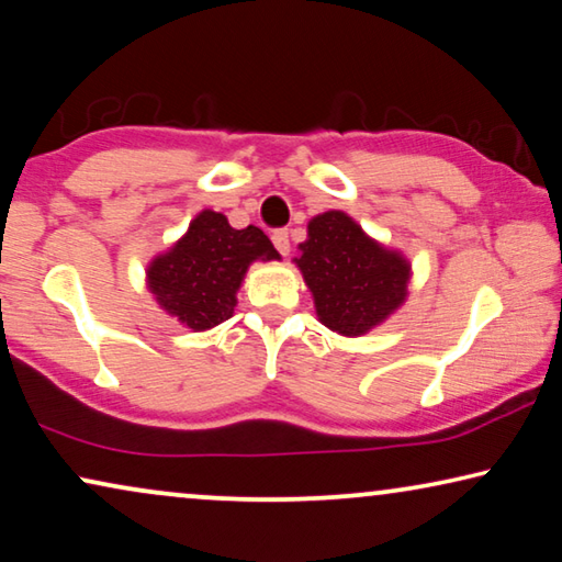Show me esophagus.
I'll list each match as a JSON object with an SVG mask.
<instances>
[{
  "instance_id": "34e87169",
  "label": "esophagus",
  "mask_w": 562,
  "mask_h": 562,
  "mask_svg": "<svg viewBox=\"0 0 562 562\" xmlns=\"http://www.w3.org/2000/svg\"><path fill=\"white\" fill-rule=\"evenodd\" d=\"M271 240L276 245V250L281 252V256H289L291 245H289V229H276V233L271 235Z\"/></svg>"
}]
</instances>
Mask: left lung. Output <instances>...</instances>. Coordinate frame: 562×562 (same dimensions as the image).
<instances>
[{
  "mask_svg": "<svg viewBox=\"0 0 562 562\" xmlns=\"http://www.w3.org/2000/svg\"><path fill=\"white\" fill-rule=\"evenodd\" d=\"M299 250L294 263L312 291L319 322L333 333L366 335L404 304L412 266L371 240L345 212L317 214Z\"/></svg>",
  "mask_w": 562,
  "mask_h": 562,
  "instance_id": "1",
  "label": "left lung"
}]
</instances>
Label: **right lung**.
I'll list each match as a JSON object with an SVG mask.
<instances>
[{
    "label": "right lung",
    "instance_id": "right-lung-1",
    "mask_svg": "<svg viewBox=\"0 0 562 562\" xmlns=\"http://www.w3.org/2000/svg\"><path fill=\"white\" fill-rule=\"evenodd\" d=\"M260 227H229L225 214L199 212L187 235L148 266V289L164 310L194 333L233 317L237 289L252 260H279Z\"/></svg>",
    "mask_w": 562,
    "mask_h": 562
}]
</instances>
